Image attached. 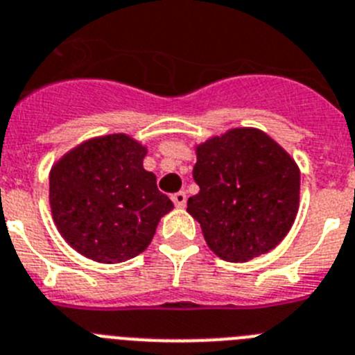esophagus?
<instances>
[{
    "label": "esophagus",
    "instance_id": "34e87169",
    "mask_svg": "<svg viewBox=\"0 0 355 355\" xmlns=\"http://www.w3.org/2000/svg\"><path fill=\"white\" fill-rule=\"evenodd\" d=\"M171 200H173L175 207H178V209L186 207L187 196H186V193H184V191H178V193H175V195L171 196Z\"/></svg>",
    "mask_w": 355,
    "mask_h": 355
}]
</instances>
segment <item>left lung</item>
<instances>
[{
    "mask_svg": "<svg viewBox=\"0 0 355 355\" xmlns=\"http://www.w3.org/2000/svg\"><path fill=\"white\" fill-rule=\"evenodd\" d=\"M198 195L187 212L203 239L229 263L268 254L291 230L300 207V169L291 155L254 126H237L196 144Z\"/></svg>",
    "mask_w": 355,
    "mask_h": 355,
    "instance_id": "8db88e82",
    "label": "left lung"
}]
</instances>
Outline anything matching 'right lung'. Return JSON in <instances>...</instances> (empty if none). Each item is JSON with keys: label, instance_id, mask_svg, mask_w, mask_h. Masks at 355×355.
Instances as JSON below:
<instances>
[{"label": "right lung", "instance_id": "add662e5", "mask_svg": "<svg viewBox=\"0 0 355 355\" xmlns=\"http://www.w3.org/2000/svg\"><path fill=\"white\" fill-rule=\"evenodd\" d=\"M148 148L128 134L76 144L49 169V209L73 250L96 263L139 255L173 203L143 160Z\"/></svg>", "mask_w": 355, "mask_h": 355}]
</instances>
